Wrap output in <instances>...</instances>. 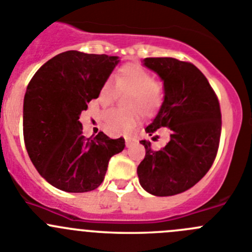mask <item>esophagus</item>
Wrapping results in <instances>:
<instances>
[{"mask_svg": "<svg viewBox=\"0 0 252 252\" xmlns=\"http://www.w3.org/2000/svg\"><path fill=\"white\" fill-rule=\"evenodd\" d=\"M133 144H134L133 140H131L130 138H126V148H130Z\"/></svg>", "mask_w": 252, "mask_h": 252, "instance_id": "obj_1", "label": "esophagus"}]
</instances>
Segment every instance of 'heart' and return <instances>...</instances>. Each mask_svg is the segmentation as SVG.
Returning <instances> with one entry per match:
<instances>
[{
	"instance_id": "b5f03b06",
	"label": "heart",
	"mask_w": 252,
	"mask_h": 252,
	"mask_svg": "<svg viewBox=\"0 0 252 252\" xmlns=\"http://www.w3.org/2000/svg\"><path fill=\"white\" fill-rule=\"evenodd\" d=\"M115 89L122 93H128L124 98V107L128 110L110 109L104 113L103 123L112 134L131 133L139 122L140 113L147 117L153 115L160 108L164 99L161 84L155 82L147 69L134 63L123 65L117 72L114 83L108 79L100 87L98 102L103 107L113 102Z\"/></svg>"
}]
</instances>
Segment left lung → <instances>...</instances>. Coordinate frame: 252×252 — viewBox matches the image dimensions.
Listing matches in <instances>:
<instances>
[{
    "label": "left lung",
    "mask_w": 252,
    "mask_h": 252,
    "mask_svg": "<svg viewBox=\"0 0 252 252\" xmlns=\"http://www.w3.org/2000/svg\"><path fill=\"white\" fill-rule=\"evenodd\" d=\"M143 65L164 82L163 104L145 131L153 135L168 129L170 138L160 150H153L148 140L140 142L145 158L138 165V178L149 194L171 196L194 187L213 165L221 112L206 77L191 63L161 57L145 58Z\"/></svg>",
    "instance_id": "left-lung-1"
}]
</instances>
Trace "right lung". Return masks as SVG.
Segmentation results:
<instances>
[{"label":"right lung","instance_id":"1","mask_svg":"<svg viewBox=\"0 0 252 252\" xmlns=\"http://www.w3.org/2000/svg\"><path fill=\"white\" fill-rule=\"evenodd\" d=\"M119 63V57L78 51L44 63L27 86L23 100V138L31 161L43 179L67 192L97 189L124 138L103 131L86 138L78 121L88 103Z\"/></svg>","mask_w":252,"mask_h":252}]
</instances>
